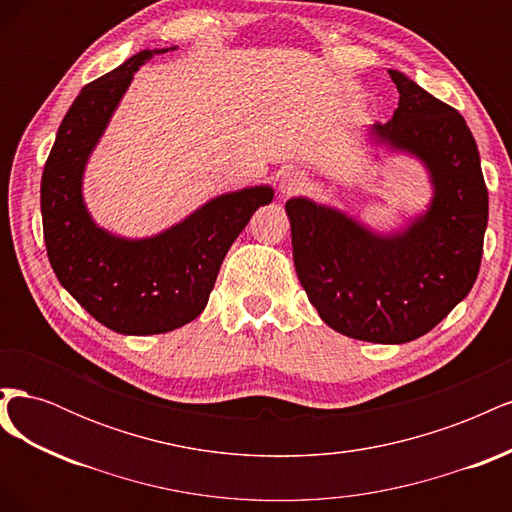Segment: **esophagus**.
<instances>
[{"mask_svg":"<svg viewBox=\"0 0 512 512\" xmlns=\"http://www.w3.org/2000/svg\"><path fill=\"white\" fill-rule=\"evenodd\" d=\"M307 185H309V177L303 173V170L290 168L280 177V181H277V192H280L282 198H290L307 190Z\"/></svg>","mask_w":512,"mask_h":512,"instance_id":"34e87169","label":"esophagus"}]
</instances>
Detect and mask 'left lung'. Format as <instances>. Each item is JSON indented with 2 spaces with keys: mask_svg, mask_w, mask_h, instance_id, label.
<instances>
[{
  "mask_svg": "<svg viewBox=\"0 0 512 512\" xmlns=\"http://www.w3.org/2000/svg\"><path fill=\"white\" fill-rule=\"evenodd\" d=\"M389 74L399 91L397 111L369 134L427 166L429 209L393 235H378L309 198H290L286 213L294 269L320 318L352 339L406 344L429 333L472 290L489 196L466 119L406 74Z\"/></svg>",
  "mask_w": 512,
  "mask_h": 512,
  "instance_id": "8db88e82",
  "label": "left lung"
}]
</instances>
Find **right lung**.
Segmentation results:
<instances>
[{"instance_id": "add662e5", "label": "right lung", "mask_w": 512, "mask_h": 512, "mask_svg": "<svg viewBox=\"0 0 512 512\" xmlns=\"http://www.w3.org/2000/svg\"><path fill=\"white\" fill-rule=\"evenodd\" d=\"M166 51L136 53L81 89L57 130L40 185L46 254L59 284L121 335L168 333L200 316L230 245L254 211L273 200L269 185L222 194L147 239L115 237L91 220L83 200L87 160L134 72Z\"/></svg>"}]
</instances>
